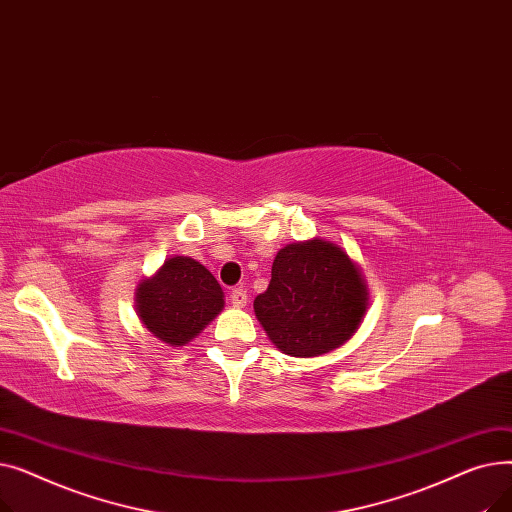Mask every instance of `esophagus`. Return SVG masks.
<instances>
[{"mask_svg": "<svg viewBox=\"0 0 512 512\" xmlns=\"http://www.w3.org/2000/svg\"><path fill=\"white\" fill-rule=\"evenodd\" d=\"M230 303L238 309H242L247 305V290L245 288H232L230 290Z\"/></svg>", "mask_w": 512, "mask_h": 512, "instance_id": "esophagus-1", "label": "esophagus"}]
</instances>
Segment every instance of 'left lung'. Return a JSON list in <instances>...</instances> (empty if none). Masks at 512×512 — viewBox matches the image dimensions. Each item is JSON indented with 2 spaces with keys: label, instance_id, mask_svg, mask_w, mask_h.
Segmentation results:
<instances>
[{
  "label": "left lung",
  "instance_id": "left-lung-1",
  "mask_svg": "<svg viewBox=\"0 0 512 512\" xmlns=\"http://www.w3.org/2000/svg\"><path fill=\"white\" fill-rule=\"evenodd\" d=\"M265 334L290 357L334 351L357 330L367 309V284L357 263L324 238L278 251L272 280L253 303Z\"/></svg>",
  "mask_w": 512,
  "mask_h": 512
}]
</instances>
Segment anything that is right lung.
<instances>
[{
    "label": "right lung",
    "mask_w": 512,
    "mask_h": 512,
    "mask_svg": "<svg viewBox=\"0 0 512 512\" xmlns=\"http://www.w3.org/2000/svg\"><path fill=\"white\" fill-rule=\"evenodd\" d=\"M134 297L143 326L170 346L191 342L224 309L222 286L191 257L168 259Z\"/></svg>",
    "instance_id": "add662e5"
}]
</instances>
